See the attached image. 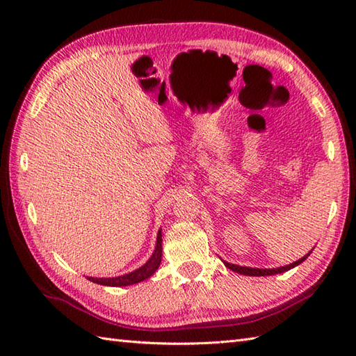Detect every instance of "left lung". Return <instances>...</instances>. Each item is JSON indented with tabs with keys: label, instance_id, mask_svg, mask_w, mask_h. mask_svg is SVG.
<instances>
[{
	"label": "left lung",
	"instance_id": "8db88e82",
	"mask_svg": "<svg viewBox=\"0 0 356 356\" xmlns=\"http://www.w3.org/2000/svg\"><path fill=\"white\" fill-rule=\"evenodd\" d=\"M312 252V251H311ZM311 252L306 254L305 257H301L300 260L293 261L291 264H287V266H282V268H275V269H259V268H248V266H238V264H232V263H228V261H223L226 268H229L231 270L234 272H238V274L241 275H249V277H264V275H275V274H282V272H286L295 266H298V264L303 263L309 255H311Z\"/></svg>",
	"mask_w": 356,
	"mask_h": 356
}]
</instances>
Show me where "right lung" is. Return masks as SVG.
I'll return each instance as SVG.
<instances>
[{"instance_id":"add662e5","label":"right lung","mask_w":356,"mask_h":356,"mask_svg":"<svg viewBox=\"0 0 356 356\" xmlns=\"http://www.w3.org/2000/svg\"><path fill=\"white\" fill-rule=\"evenodd\" d=\"M161 261H162V229H159L154 252L149 257V260L143 264V266L130 272V274L119 275V277H111V278L87 277V278L90 280V282L102 284V286H113V287L130 286V284L140 283V282H143V280L149 278L159 269V266H161Z\"/></svg>"}]
</instances>
